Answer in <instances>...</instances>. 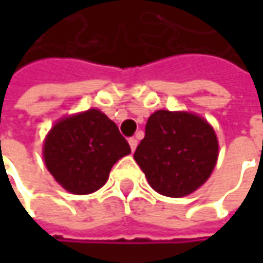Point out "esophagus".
Masks as SVG:
<instances>
[{"label":"esophagus","mask_w":263,"mask_h":263,"mask_svg":"<svg viewBox=\"0 0 263 263\" xmlns=\"http://www.w3.org/2000/svg\"><path fill=\"white\" fill-rule=\"evenodd\" d=\"M128 145H130V147H132V151H135L137 146V139L136 137H130L128 139Z\"/></svg>","instance_id":"1"}]
</instances>
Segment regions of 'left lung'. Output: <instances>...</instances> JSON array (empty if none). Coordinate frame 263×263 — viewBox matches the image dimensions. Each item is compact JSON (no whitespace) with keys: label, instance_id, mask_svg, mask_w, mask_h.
<instances>
[{"label":"left lung","instance_id":"1","mask_svg":"<svg viewBox=\"0 0 263 263\" xmlns=\"http://www.w3.org/2000/svg\"><path fill=\"white\" fill-rule=\"evenodd\" d=\"M218 158L214 128L200 117L159 109L147 120L135 159L158 193L190 195L211 176Z\"/></svg>","mask_w":263,"mask_h":263}]
</instances>
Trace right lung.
<instances>
[{"label":"right lung","instance_id":"obj_1","mask_svg":"<svg viewBox=\"0 0 263 263\" xmlns=\"http://www.w3.org/2000/svg\"><path fill=\"white\" fill-rule=\"evenodd\" d=\"M132 151L114 121L89 109L58 121L44 145L46 168L74 195H87L105 184L120 158Z\"/></svg>","mask_w":263,"mask_h":263}]
</instances>
